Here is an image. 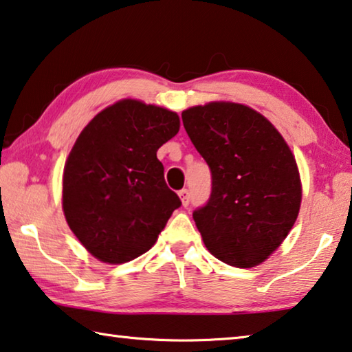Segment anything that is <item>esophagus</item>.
I'll return each mask as SVG.
<instances>
[{
    "instance_id": "esophagus-1",
    "label": "esophagus",
    "mask_w": 352,
    "mask_h": 352,
    "mask_svg": "<svg viewBox=\"0 0 352 352\" xmlns=\"http://www.w3.org/2000/svg\"><path fill=\"white\" fill-rule=\"evenodd\" d=\"M178 196H180V199H182L183 206H188L189 205V191H188L186 188L180 189V191H178Z\"/></svg>"
}]
</instances>
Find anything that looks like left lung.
<instances>
[{
	"mask_svg": "<svg viewBox=\"0 0 352 352\" xmlns=\"http://www.w3.org/2000/svg\"><path fill=\"white\" fill-rule=\"evenodd\" d=\"M182 119L211 170L208 202L192 213L206 249L230 266L263 263L292 230L302 197L288 144L239 103L192 106Z\"/></svg>",
	"mask_w": 352,
	"mask_h": 352,
	"instance_id": "obj_1",
	"label": "left lung"
}]
</instances>
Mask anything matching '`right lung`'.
Returning <instances> with one entry per match:
<instances>
[{"label": "right lung", "instance_id": "add662e5", "mask_svg": "<svg viewBox=\"0 0 352 352\" xmlns=\"http://www.w3.org/2000/svg\"><path fill=\"white\" fill-rule=\"evenodd\" d=\"M178 130L177 113L128 98L104 108L78 136L64 167L63 210L100 261L119 265L146 254L182 205L156 158Z\"/></svg>", "mask_w": 352, "mask_h": 352}]
</instances>
